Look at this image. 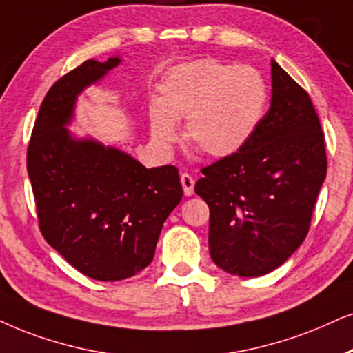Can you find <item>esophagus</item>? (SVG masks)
Returning a JSON list of instances; mask_svg holds the SVG:
<instances>
[{"instance_id": "1", "label": "esophagus", "mask_w": 353, "mask_h": 353, "mask_svg": "<svg viewBox=\"0 0 353 353\" xmlns=\"http://www.w3.org/2000/svg\"><path fill=\"white\" fill-rule=\"evenodd\" d=\"M181 184H182V189H184V194L187 197H190V195H194V185H195V181L194 177L190 176V174H181Z\"/></svg>"}]
</instances>
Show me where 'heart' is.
I'll return each instance as SVG.
<instances>
[{"mask_svg": "<svg viewBox=\"0 0 353 353\" xmlns=\"http://www.w3.org/2000/svg\"><path fill=\"white\" fill-rule=\"evenodd\" d=\"M269 104L264 74L248 65L216 58L182 63L159 84V99L148 107L150 130L161 148L179 140L177 120L185 119V137L212 158L239 153L261 127Z\"/></svg>", "mask_w": 353, "mask_h": 353, "instance_id": "heart-1", "label": "heart"}]
</instances>
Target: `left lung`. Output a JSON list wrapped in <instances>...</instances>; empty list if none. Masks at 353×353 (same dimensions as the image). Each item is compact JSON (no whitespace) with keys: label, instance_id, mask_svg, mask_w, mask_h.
Listing matches in <instances>:
<instances>
[{"label":"left lung","instance_id":"1","mask_svg":"<svg viewBox=\"0 0 353 353\" xmlns=\"http://www.w3.org/2000/svg\"><path fill=\"white\" fill-rule=\"evenodd\" d=\"M270 66V109L256 135L195 184L210 208V256L231 275L269 274L301 246L327 171L313 102L275 60Z\"/></svg>","mask_w":353,"mask_h":353}]
</instances>
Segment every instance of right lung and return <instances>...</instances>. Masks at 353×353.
I'll return each instance as SVG.
<instances>
[{
  "label": "right lung",
  "mask_w": 353,
  "mask_h": 353,
  "mask_svg": "<svg viewBox=\"0 0 353 353\" xmlns=\"http://www.w3.org/2000/svg\"><path fill=\"white\" fill-rule=\"evenodd\" d=\"M122 63L94 58L50 88L28 148V172L47 243L74 269L101 282L151 264L169 213L182 199L177 168L146 169L132 154L70 132L77 101Z\"/></svg>",
  "instance_id": "1"
}]
</instances>
